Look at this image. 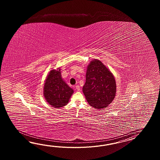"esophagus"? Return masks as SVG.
Instances as JSON below:
<instances>
[{
    "mask_svg": "<svg viewBox=\"0 0 160 160\" xmlns=\"http://www.w3.org/2000/svg\"><path fill=\"white\" fill-rule=\"evenodd\" d=\"M75 89H76V90H77V91H78V92H79V91L81 90V89H80V87H79V86H78V85L75 86Z\"/></svg>",
    "mask_w": 160,
    "mask_h": 160,
    "instance_id": "esophagus-1",
    "label": "esophagus"
}]
</instances>
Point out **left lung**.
Instances as JSON below:
<instances>
[{
	"label": "left lung",
	"mask_w": 160,
	"mask_h": 160,
	"mask_svg": "<svg viewBox=\"0 0 160 160\" xmlns=\"http://www.w3.org/2000/svg\"><path fill=\"white\" fill-rule=\"evenodd\" d=\"M82 90L88 104L101 110L109 106L116 97V79L102 62L94 59L88 66Z\"/></svg>",
	"instance_id": "1"
}]
</instances>
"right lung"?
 <instances>
[{
  "mask_svg": "<svg viewBox=\"0 0 160 160\" xmlns=\"http://www.w3.org/2000/svg\"><path fill=\"white\" fill-rule=\"evenodd\" d=\"M74 90L62 78L61 69L51 70L45 80L43 88L44 98L54 108H59L68 103Z\"/></svg>",
  "mask_w": 160,
  "mask_h": 160,
  "instance_id": "obj_1",
  "label": "right lung"
}]
</instances>
